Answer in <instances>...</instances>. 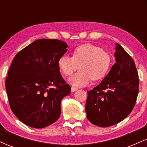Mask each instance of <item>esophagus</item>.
I'll return each mask as SVG.
<instances>
[{
	"instance_id": "obj_1",
	"label": "esophagus",
	"mask_w": 147,
	"mask_h": 147,
	"mask_svg": "<svg viewBox=\"0 0 147 147\" xmlns=\"http://www.w3.org/2000/svg\"><path fill=\"white\" fill-rule=\"evenodd\" d=\"M77 90H78V88H75V87H72L71 88V91H72V92H75V91Z\"/></svg>"
}]
</instances>
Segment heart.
I'll return each mask as SVG.
<instances>
[{
	"label": "heart",
	"instance_id": "b5f03b06",
	"mask_svg": "<svg viewBox=\"0 0 147 147\" xmlns=\"http://www.w3.org/2000/svg\"><path fill=\"white\" fill-rule=\"evenodd\" d=\"M111 57L102 48L92 44L77 46L72 56L63 55L59 59L58 67L64 75L70 76L79 68L80 71L72 76L68 82L74 86H85L93 81L106 77L111 67Z\"/></svg>",
	"mask_w": 147,
	"mask_h": 147
}]
</instances>
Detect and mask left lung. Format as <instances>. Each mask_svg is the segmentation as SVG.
Masks as SVG:
<instances>
[{
	"label": "left lung",
	"instance_id": "8db88e82",
	"mask_svg": "<svg viewBox=\"0 0 147 147\" xmlns=\"http://www.w3.org/2000/svg\"><path fill=\"white\" fill-rule=\"evenodd\" d=\"M116 63L97 86L88 91L86 102L87 119L100 127L120 122L132 111L139 90L138 73L133 60L116 43Z\"/></svg>",
	"mask_w": 147,
	"mask_h": 147
}]
</instances>
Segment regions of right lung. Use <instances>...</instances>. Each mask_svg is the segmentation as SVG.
<instances>
[{
	"mask_svg": "<svg viewBox=\"0 0 147 147\" xmlns=\"http://www.w3.org/2000/svg\"><path fill=\"white\" fill-rule=\"evenodd\" d=\"M68 45L38 39L18 52L8 71L5 87L10 108L23 124L41 129L60 117L61 102L71 87L61 76L58 60Z\"/></svg>",
	"mask_w": 147,
	"mask_h": 147,
	"instance_id": "add662e5",
	"label": "right lung"
}]
</instances>
